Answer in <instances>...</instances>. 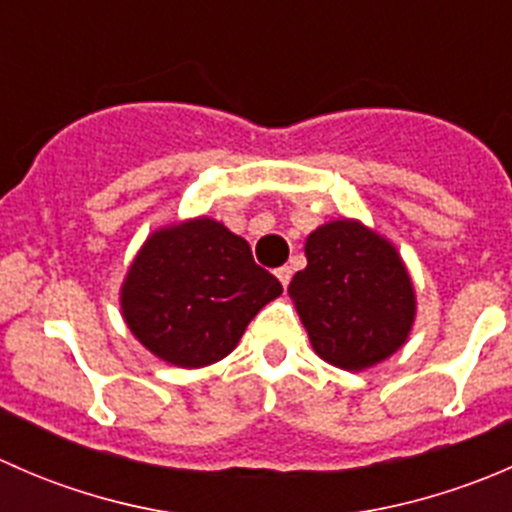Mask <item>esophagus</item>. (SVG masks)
I'll return each mask as SVG.
<instances>
[{
	"label": "esophagus",
	"instance_id": "34e87169",
	"mask_svg": "<svg viewBox=\"0 0 512 512\" xmlns=\"http://www.w3.org/2000/svg\"><path fill=\"white\" fill-rule=\"evenodd\" d=\"M275 275H277V280H280L282 282V287H285L287 289V285H289V280H292V267H280V270H277L275 272Z\"/></svg>",
	"mask_w": 512,
	"mask_h": 512
}]
</instances>
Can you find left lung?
Instances as JSON below:
<instances>
[{
	"mask_svg": "<svg viewBox=\"0 0 512 512\" xmlns=\"http://www.w3.org/2000/svg\"><path fill=\"white\" fill-rule=\"evenodd\" d=\"M289 297L319 359L364 371L399 352L416 322V289L391 240L361 220L319 225Z\"/></svg>",
	"mask_w": 512,
	"mask_h": 512,
	"instance_id": "8db88e82",
	"label": "left lung"
}]
</instances>
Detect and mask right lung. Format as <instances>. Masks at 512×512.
Returning a JSON list of instances; mask_svg holds the SVG:
<instances>
[{
	"mask_svg": "<svg viewBox=\"0 0 512 512\" xmlns=\"http://www.w3.org/2000/svg\"><path fill=\"white\" fill-rule=\"evenodd\" d=\"M280 294L245 237L198 215L146 237L123 277L121 314L160 361L203 369L225 359L252 317Z\"/></svg>",
	"mask_w": 512,
	"mask_h": 512,
	"instance_id": "right-lung-1",
	"label": "right lung"
}]
</instances>
